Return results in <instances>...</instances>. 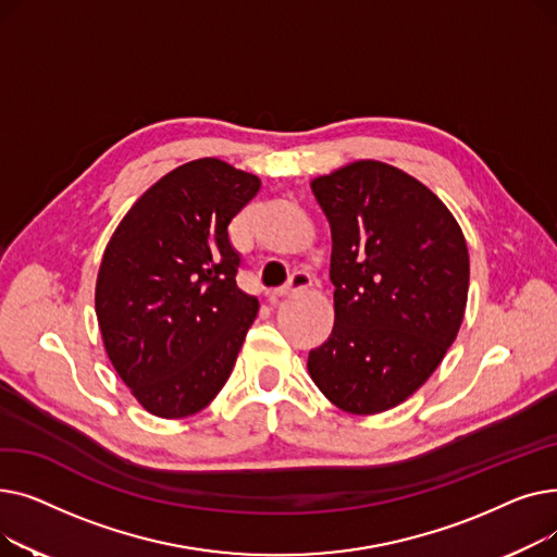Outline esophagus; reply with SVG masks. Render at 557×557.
Here are the masks:
<instances>
[{"label":"esophagus","instance_id":"obj_1","mask_svg":"<svg viewBox=\"0 0 557 557\" xmlns=\"http://www.w3.org/2000/svg\"><path fill=\"white\" fill-rule=\"evenodd\" d=\"M309 286H311V275L305 273V271H298V273L290 275V280H288L282 288L273 290V294L269 296V300H271V302H277L280 298L296 294V290H302V288H309Z\"/></svg>","mask_w":557,"mask_h":557}]
</instances>
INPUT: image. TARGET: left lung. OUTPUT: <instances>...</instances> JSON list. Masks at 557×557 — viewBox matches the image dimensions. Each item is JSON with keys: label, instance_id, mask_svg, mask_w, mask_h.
Wrapping results in <instances>:
<instances>
[{"label": "left lung", "instance_id": "8db88e82", "mask_svg": "<svg viewBox=\"0 0 557 557\" xmlns=\"http://www.w3.org/2000/svg\"><path fill=\"white\" fill-rule=\"evenodd\" d=\"M332 227L334 330L309 374L341 411L374 416L411 397L458 336L470 255L447 205L376 160L311 181Z\"/></svg>", "mask_w": 557, "mask_h": 557}]
</instances>
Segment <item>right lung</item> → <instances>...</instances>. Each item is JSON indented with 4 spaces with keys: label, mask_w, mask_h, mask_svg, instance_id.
I'll list each match as a JSON object with an SVG mask.
<instances>
[{
    "label": "right lung",
    "mask_w": 557,
    "mask_h": 557,
    "mask_svg": "<svg viewBox=\"0 0 557 557\" xmlns=\"http://www.w3.org/2000/svg\"><path fill=\"white\" fill-rule=\"evenodd\" d=\"M216 158L146 189L106 246L95 309L110 363L151 416L181 420L225 386L259 302L237 286L227 225L259 191Z\"/></svg>",
    "instance_id": "1"
}]
</instances>
